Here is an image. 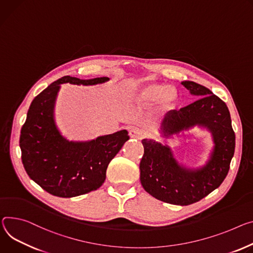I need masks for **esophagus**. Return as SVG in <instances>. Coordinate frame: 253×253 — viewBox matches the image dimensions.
<instances>
[{"mask_svg": "<svg viewBox=\"0 0 253 253\" xmlns=\"http://www.w3.org/2000/svg\"><path fill=\"white\" fill-rule=\"evenodd\" d=\"M129 135L131 138H135V139H138V140H141L143 139L145 137V132L139 128H136V127H133L129 130Z\"/></svg>", "mask_w": 253, "mask_h": 253, "instance_id": "obj_1", "label": "esophagus"}]
</instances>
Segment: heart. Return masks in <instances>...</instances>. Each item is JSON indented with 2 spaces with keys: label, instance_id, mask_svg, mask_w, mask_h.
I'll return each mask as SVG.
<instances>
[{
  "label": "heart",
  "instance_id": "obj_1",
  "mask_svg": "<svg viewBox=\"0 0 253 253\" xmlns=\"http://www.w3.org/2000/svg\"><path fill=\"white\" fill-rule=\"evenodd\" d=\"M140 98L143 101H154L159 98L160 105L169 107L174 101L175 94L171 87H166L159 84H150L143 88Z\"/></svg>",
  "mask_w": 253,
  "mask_h": 253
}]
</instances>
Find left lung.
Wrapping results in <instances>:
<instances>
[{"label": "left lung", "instance_id": "obj_1", "mask_svg": "<svg viewBox=\"0 0 253 253\" xmlns=\"http://www.w3.org/2000/svg\"><path fill=\"white\" fill-rule=\"evenodd\" d=\"M181 84L201 97L194 103L167 114L164 136L176 134L193 126L208 128L215 147L208 163L199 169L179 166L169 147L143 139L144 154L140 162V181L152 197L166 203L187 206L194 204L220 187L225 179L235 150V133L228 107L206 86L186 81Z\"/></svg>", "mask_w": 253, "mask_h": 253}]
</instances>
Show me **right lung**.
Instances as JSON below:
<instances>
[{"label": "right lung", "instance_id": "obj_1", "mask_svg": "<svg viewBox=\"0 0 253 253\" xmlns=\"http://www.w3.org/2000/svg\"><path fill=\"white\" fill-rule=\"evenodd\" d=\"M109 78L80 80L62 77L34 98L22 126L20 148L23 166L31 179L47 193L72 198L99 189L107 168L129 139L127 130L100 136L87 142L68 141L56 128L53 109L59 84H97Z\"/></svg>", "mask_w": 253, "mask_h": 253}]
</instances>
